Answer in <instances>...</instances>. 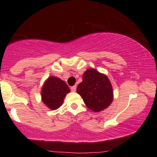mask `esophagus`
I'll return each mask as SVG.
<instances>
[{"instance_id":"esophagus-1","label":"esophagus","mask_w":157,"mask_h":157,"mask_svg":"<svg viewBox=\"0 0 157 157\" xmlns=\"http://www.w3.org/2000/svg\"><path fill=\"white\" fill-rule=\"evenodd\" d=\"M76 89H77V86H74L71 87V90L72 92H75V91H76Z\"/></svg>"}]
</instances>
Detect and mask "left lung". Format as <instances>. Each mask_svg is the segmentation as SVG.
I'll return each instance as SVG.
<instances>
[{"mask_svg":"<svg viewBox=\"0 0 157 157\" xmlns=\"http://www.w3.org/2000/svg\"><path fill=\"white\" fill-rule=\"evenodd\" d=\"M77 92L86 106L95 112L105 109L113 100L112 86L109 78L93 68H89L83 74Z\"/></svg>","mask_w":157,"mask_h":157,"instance_id":"8db88e82","label":"left lung"}]
</instances>
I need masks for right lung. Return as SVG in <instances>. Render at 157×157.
<instances>
[{
	"mask_svg": "<svg viewBox=\"0 0 157 157\" xmlns=\"http://www.w3.org/2000/svg\"><path fill=\"white\" fill-rule=\"evenodd\" d=\"M69 91V88L64 81L57 77H50L43 86L42 100L48 109H57L62 105L64 97Z\"/></svg>",
	"mask_w": 157,
	"mask_h": 157,
	"instance_id": "add662e5",
	"label": "right lung"
}]
</instances>
